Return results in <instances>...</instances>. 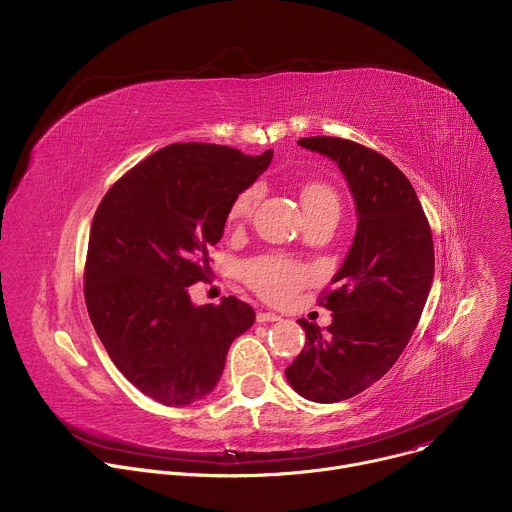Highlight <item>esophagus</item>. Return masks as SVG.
Wrapping results in <instances>:
<instances>
[{"label": "esophagus", "instance_id": "esophagus-1", "mask_svg": "<svg viewBox=\"0 0 512 512\" xmlns=\"http://www.w3.org/2000/svg\"><path fill=\"white\" fill-rule=\"evenodd\" d=\"M277 320H281V316H277L275 312H259L257 314V322H277Z\"/></svg>", "mask_w": 512, "mask_h": 512}]
</instances>
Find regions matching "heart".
<instances>
[{"instance_id": "1", "label": "heart", "mask_w": 512, "mask_h": 512, "mask_svg": "<svg viewBox=\"0 0 512 512\" xmlns=\"http://www.w3.org/2000/svg\"><path fill=\"white\" fill-rule=\"evenodd\" d=\"M259 196H261L259 188L249 186L233 198L229 206V223L233 227H241L249 221V216L253 214L259 202ZM300 196H302L306 214H314L326 208L340 210L338 194L334 192L332 186L324 182L304 184L300 190ZM241 275L255 294H259L267 302L289 300L312 279V271L306 265L285 257H273V255H263V257L245 261L241 267Z\"/></svg>"}]
</instances>
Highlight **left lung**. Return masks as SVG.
I'll return each mask as SVG.
<instances>
[{
	"label": "left lung",
	"instance_id": "left-lung-1",
	"mask_svg": "<svg viewBox=\"0 0 512 512\" xmlns=\"http://www.w3.org/2000/svg\"><path fill=\"white\" fill-rule=\"evenodd\" d=\"M298 143L338 164L358 212L352 247L318 298L332 324L298 320L306 344L285 369L302 397L338 403L377 383L407 346L433 279V239L411 182L383 154L326 135Z\"/></svg>",
	"mask_w": 512,
	"mask_h": 512
}]
</instances>
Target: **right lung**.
Returning a JSON list of instances; mask_svg holds the SVG:
<instances>
[{
    "instance_id": "1",
    "label": "right lung",
    "mask_w": 512,
    "mask_h": 512,
    "mask_svg": "<svg viewBox=\"0 0 512 512\" xmlns=\"http://www.w3.org/2000/svg\"><path fill=\"white\" fill-rule=\"evenodd\" d=\"M273 158L216 143H172L125 172L103 196L89 235L85 302L123 377L164 405L206 397L231 342L255 322L235 296L192 306L208 277V247L223 237L233 198Z\"/></svg>"
}]
</instances>
